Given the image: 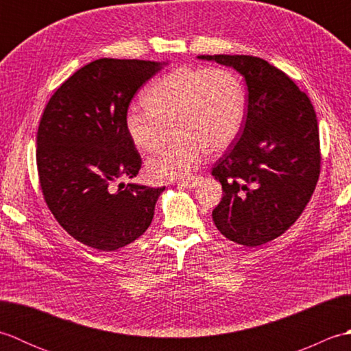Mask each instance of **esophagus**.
<instances>
[{"instance_id":"34e87169","label":"esophagus","mask_w":351,"mask_h":351,"mask_svg":"<svg viewBox=\"0 0 351 351\" xmlns=\"http://www.w3.org/2000/svg\"><path fill=\"white\" fill-rule=\"evenodd\" d=\"M199 180H200L199 176L189 178V180H184V181H180V182H178V187H182V189H193V187H196L197 182H199Z\"/></svg>"}]
</instances>
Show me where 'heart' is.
<instances>
[{"label":"heart","mask_w":351,"mask_h":351,"mask_svg":"<svg viewBox=\"0 0 351 351\" xmlns=\"http://www.w3.org/2000/svg\"><path fill=\"white\" fill-rule=\"evenodd\" d=\"M145 107L125 117L128 137L141 152H156L146 164L154 182L190 178L204 152L219 154L234 143L245 114V88L228 68H180L160 78L143 95Z\"/></svg>","instance_id":"heart-1"}]
</instances>
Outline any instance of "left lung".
Instances as JSON below:
<instances>
[{"mask_svg": "<svg viewBox=\"0 0 351 351\" xmlns=\"http://www.w3.org/2000/svg\"><path fill=\"white\" fill-rule=\"evenodd\" d=\"M241 73L247 113L235 143L214 164L223 197L213 220L237 244H265L300 217L319 176L315 110L287 73L252 56H199Z\"/></svg>", "mask_w": 351, "mask_h": 351, "instance_id": "obj_1", "label": "left lung"}]
</instances>
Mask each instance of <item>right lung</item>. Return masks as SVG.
Wrapping results in <instances>:
<instances>
[{
    "instance_id": "obj_1",
    "label": "right lung",
    "mask_w": 351,
    "mask_h": 351,
    "mask_svg": "<svg viewBox=\"0 0 351 351\" xmlns=\"http://www.w3.org/2000/svg\"><path fill=\"white\" fill-rule=\"evenodd\" d=\"M166 62L99 58L51 96L37 130L45 202L77 241L113 252L151 225L166 187L113 184L137 176L141 158L125 128L130 102Z\"/></svg>"
}]
</instances>
